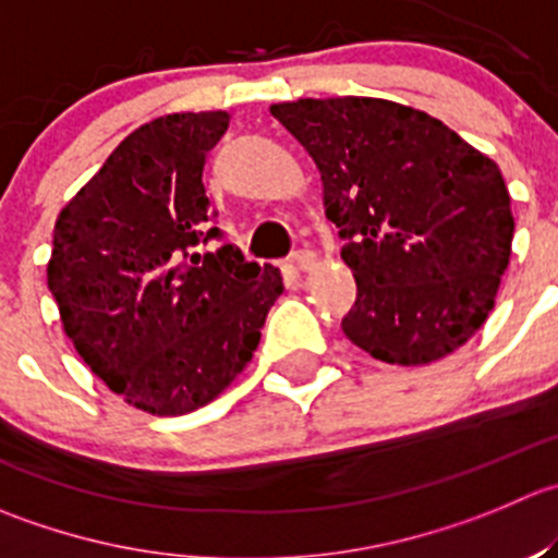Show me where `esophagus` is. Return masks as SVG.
<instances>
[{
  "mask_svg": "<svg viewBox=\"0 0 558 558\" xmlns=\"http://www.w3.org/2000/svg\"><path fill=\"white\" fill-rule=\"evenodd\" d=\"M291 262H294V267L302 269V272H311L318 264V253L311 251V247H300V251H294Z\"/></svg>",
  "mask_w": 558,
  "mask_h": 558,
  "instance_id": "esophagus-1",
  "label": "esophagus"
}]
</instances>
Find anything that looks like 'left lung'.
<instances>
[{
  "label": "left lung",
  "mask_w": 558,
  "mask_h": 558,
  "mask_svg": "<svg viewBox=\"0 0 558 558\" xmlns=\"http://www.w3.org/2000/svg\"><path fill=\"white\" fill-rule=\"evenodd\" d=\"M322 174L356 280L345 338L389 365L461 349L494 311L512 253L501 169L456 130L381 97L275 102Z\"/></svg>",
  "instance_id": "left-lung-1"
}]
</instances>
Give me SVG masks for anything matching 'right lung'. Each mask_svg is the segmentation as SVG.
Segmentation results:
<instances>
[{
	"label": "right lung",
	"mask_w": 558,
	"mask_h": 558,
	"mask_svg": "<svg viewBox=\"0 0 558 558\" xmlns=\"http://www.w3.org/2000/svg\"><path fill=\"white\" fill-rule=\"evenodd\" d=\"M226 111L166 113L135 128L64 204L48 289L64 335L111 392L158 416L196 411L253 360L283 294L272 264L220 236L204 191Z\"/></svg>",
	"instance_id": "1"
}]
</instances>
